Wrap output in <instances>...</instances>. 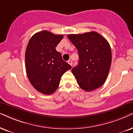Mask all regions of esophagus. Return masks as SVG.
Here are the masks:
<instances>
[{
	"label": "esophagus",
	"mask_w": 133,
	"mask_h": 133,
	"mask_svg": "<svg viewBox=\"0 0 133 133\" xmlns=\"http://www.w3.org/2000/svg\"><path fill=\"white\" fill-rule=\"evenodd\" d=\"M68 64H69L70 65H72V61H71V60H69V61H68Z\"/></svg>",
	"instance_id": "1"
}]
</instances>
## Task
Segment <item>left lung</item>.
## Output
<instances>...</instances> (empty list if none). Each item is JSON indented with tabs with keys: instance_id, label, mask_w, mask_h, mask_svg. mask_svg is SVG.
<instances>
[{
	"instance_id": "8db88e82",
	"label": "left lung",
	"mask_w": 133,
	"mask_h": 133,
	"mask_svg": "<svg viewBox=\"0 0 133 133\" xmlns=\"http://www.w3.org/2000/svg\"><path fill=\"white\" fill-rule=\"evenodd\" d=\"M69 38L76 47L78 64L72 69L79 87L86 91L99 88L105 83L112 62L108 42L96 32L70 34Z\"/></svg>"
}]
</instances>
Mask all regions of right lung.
<instances>
[{
	"label": "right lung",
	"mask_w": 133,
	"mask_h": 133,
	"mask_svg": "<svg viewBox=\"0 0 133 133\" xmlns=\"http://www.w3.org/2000/svg\"><path fill=\"white\" fill-rule=\"evenodd\" d=\"M63 38V35L43 31L33 35L27 45V75L34 88L44 95L54 93L62 75L71 69L55 48Z\"/></svg>",
	"instance_id": "1"
}]
</instances>
